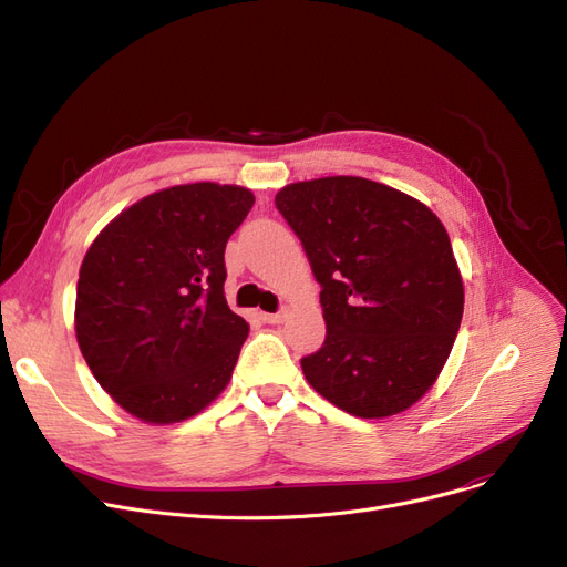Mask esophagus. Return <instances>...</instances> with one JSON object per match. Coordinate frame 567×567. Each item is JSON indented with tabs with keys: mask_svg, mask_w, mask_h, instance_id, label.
<instances>
[{
	"mask_svg": "<svg viewBox=\"0 0 567 567\" xmlns=\"http://www.w3.org/2000/svg\"><path fill=\"white\" fill-rule=\"evenodd\" d=\"M285 317H287V308L280 312H261V319L266 324H282Z\"/></svg>",
	"mask_w": 567,
	"mask_h": 567,
	"instance_id": "obj_1",
	"label": "esophagus"
}]
</instances>
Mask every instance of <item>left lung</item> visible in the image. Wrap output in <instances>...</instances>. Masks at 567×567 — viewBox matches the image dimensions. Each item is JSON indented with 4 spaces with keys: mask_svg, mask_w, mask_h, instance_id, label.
Returning <instances> with one entry per match:
<instances>
[{
    "mask_svg": "<svg viewBox=\"0 0 567 567\" xmlns=\"http://www.w3.org/2000/svg\"><path fill=\"white\" fill-rule=\"evenodd\" d=\"M276 206L322 285L324 348L310 386L361 420L412 408L447 363L463 280L447 229L414 196L359 176L285 185Z\"/></svg>",
    "mask_w": 567,
    "mask_h": 567,
    "instance_id": "obj_1",
    "label": "left lung"
}]
</instances>
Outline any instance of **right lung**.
<instances>
[{"instance_id": "add662e5", "label": "right lung", "mask_w": 567, "mask_h": 567, "mask_svg": "<svg viewBox=\"0 0 567 567\" xmlns=\"http://www.w3.org/2000/svg\"><path fill=\"white\" fill-rule=\"evenodd\" d=\"M255 204L240 185L143 196L92 240L73 327L94 380L143 424H178L231 380L248 322L227 306L225 248Z\"/></svg>"}]
</instances>
